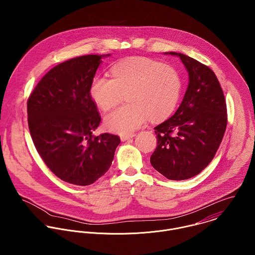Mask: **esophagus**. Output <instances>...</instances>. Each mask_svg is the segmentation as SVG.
<instances>
[{
  "label": "esophagus",
  "mask_w": 255,
  "mask_h": 255,
  "mask_svg": "<svg viewBox=\"0 0 255 255\" xmlns=\"http://www.w3.org/2000/svg\"><path fill=\"white\" fill-rule=\"evenodd\" d=\"M134 135H135L134 133H131V134H125V135H122V136H121V140H122V141H127V140H128V139L132 138V137H133Z\"/></svg>",
  "instance_id": "34e87169"
}]
</instances>
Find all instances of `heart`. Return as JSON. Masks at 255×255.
I'll return each mask as SVG.
<instances>
[{"mask_svg":"<svg viewBox=\"0 0 255 255\" xmlns=\"http://www.w3.org/2000/svg\"><path fill=\"white\" fill-rule=\"evenodd\" d=\"M112 75L96 76L90 87L91 97L104 111L113 108L124 92L129 91V104L116 108L105 119L111 131L131 133L148 117L153 121L168 118L179 103L182 78L171 66L148 58H131L116 64Z\"/></svg>","mask_w":255,"mask_h":255,"instance_id":"heart-1","label":"heart"}]
</instances>
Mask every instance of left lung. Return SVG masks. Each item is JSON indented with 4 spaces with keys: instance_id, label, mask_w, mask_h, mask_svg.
I'll use <instances>...</instances> for the list:
<instances>
[{
    "instance_id": "8db88e82",
    "label": "left lung",
    "mask_w": 255,
    "mask_h": 255,
    "mask_svg": "<svg viewBox=\"0 0 255 255\" xmlns=\"http://www.w3.org/2000/svg\"><path fill=\"white\" fill-rule=\"evenodd\" d=\"M188 73L182 104L155 128L157 147L150 157L153 168L173 181L190 179L214 158L227 128V105L217 76L207 66L181 53Z\"/></svg>"
}]
</instances>
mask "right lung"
Segmentation results:
<instances>
[{
  "label": "right lung",
  "mask_w": 255,
  "mask_h": 255,
  "mask_svg": "<svg viewBox=\"0 0 255 255\" xmlns=\"http://www.w3.org/2000/svg\"><path fill=\"white\" fill-rule=\"evenodd\" d=\"M102 57L81 56L54 67L27 100L28 128L37 152L58 178L76 185L101 178L121 142L115 134H92L101 116L90 87Z\"/></svg>",
  "instance_id": "obj_1"
}]
</instances>
